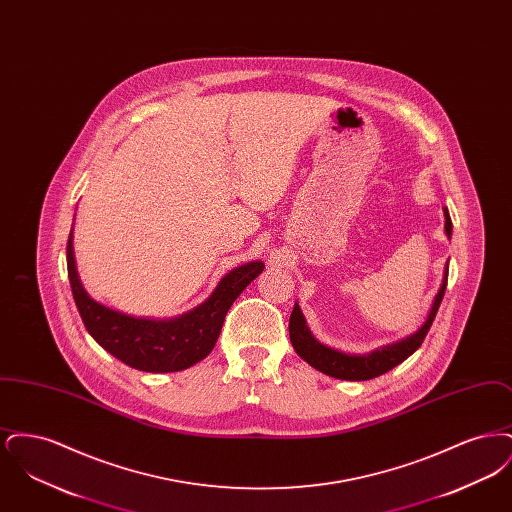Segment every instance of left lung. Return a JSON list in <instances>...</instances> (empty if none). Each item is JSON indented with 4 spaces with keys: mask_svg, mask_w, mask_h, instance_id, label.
Instances as JSON below:
<instances>
[{
    "mask_svg": "<svg viewBox=\"0 0 512 512\" xmlns=\"http://www.w3.org/2000/svg\"><path fill=\"white\" fill-rule=\"evenodd\" d=\"M443 213H445V234L451 238V230H453L451 217H449L447 209H443ZM447 274H449V263L445 267L443 284H441L438 295L432 303L430 315L426 318V322L414 332L413 336L386 345L382 349H376L368 355H347V353H341V351H336L332 347L322 345L309 332V328L305 324V317H303L299 305L295 303L292 315H290V340H292L295 353L313 368H317V370L332 376V378H340V380L361 382V380H372L376 376L386 374L393 366L401 365L405 359H409L414 351L422 345L434 318L438 315L439 305H441V299L445 295V286H447Z\"/></svg>",
    "mask_w": 512,
    "mask_h": 512,
    "instance_id": "1",
    "label": "left lung"
}]
</instances>
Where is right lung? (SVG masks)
I'll return each mask as SVG.
<instances>
[{"mask_svg":"<svg viewBox=\"0 0 512 512\" xmlns=\"http://www.w3.org/2000/svg\"><path fill=\"white\" fill-rule=\"evenodd\" d=\"M263 268L261 261L234 268L194 311L171 320H149L122 315L84 292L74 267L73 232L67 242L71 290L86 330L124 365L144 372H176L205 359L219 340L228 309Z\"/></svg>","mask_w":512,"mask_h":512,"instance_id":"add662e5","label":"right lung"}]
</instances>
